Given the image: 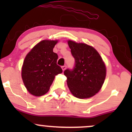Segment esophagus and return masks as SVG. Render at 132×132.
<instances>
[{"instance_id":"esophagus-1","label":"esophagus","mask_w":132,"mask_h":132,"mask_svg":"<svg viewBox=\"0 0 132 132\" xmlns=\"http://www.w3.org/2000/svg\"><path fill=\"white\" fill-rule=\"evenodd\" d=\"M66 67H67V66H66V65H64V66H62V70H63V71H64V70L66 69Z\"/></svg>"}]
</instances>
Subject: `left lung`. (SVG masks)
<instances>
[{
	"label": "left lung",
	"mask_w": 132,
	"mask_h": 132,
	"mask_svg": "<svg viewBox=\"0 0 132 132\" xmlns=\"http://www.w3.org/2000/svg\"><path fill=\"white\" fill-rule=\"evenodd\" d=\"M68 46L75 59L73 69L64 71L69 89L74 96L87 98L100 91L106 77V67L93 47L69 40Z\"/></svg>",
	"instance_id": "left-lung-1"
}]
</instances>
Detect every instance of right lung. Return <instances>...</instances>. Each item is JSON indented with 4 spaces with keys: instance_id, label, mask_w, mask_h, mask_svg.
Wrapping results in <instances>:
<instances>
[{
    "instance_id": "right-lung-1",
    "label": "right lung",
    "mask_w": 132,
    "mask_h": 132,
    "mask_svg": "<svg viewBox=\"0 0 132 132\" xmlns=\"http://www.w3.org/2000/svg\"><path fill=\"white\" fill-rule=\"evenodd\" d=\"M57 42L41 41L25 57L21 77L26 89L32 95L39 97L46 94L55 76L62 72L56 64L58 56L53 51Z\"/></svg>"
}]
</instances>
